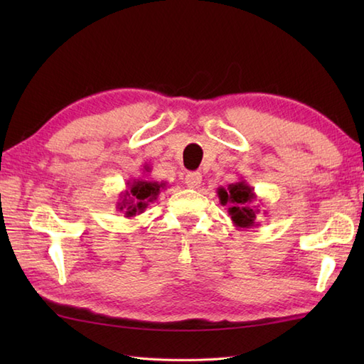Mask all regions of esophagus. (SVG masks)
Segmentation results:
<instances>
[{
	"mask_svg": "<svg viewBox=\"0 0 364 364\" xmlns=\"http://www.w3.org/2000/svg\"><path fill=\"white\" fill-rule=\"evenodd\" d=\"M184 183L189 189H198L200 184H202V175L198 172H189L186 176H184Z\"/></svg>",
	"mask_w": 364,
	"mask_h": 364,
	"instance_id": "esophagus-1",
	"label": "esophagus"
}]
</instances>
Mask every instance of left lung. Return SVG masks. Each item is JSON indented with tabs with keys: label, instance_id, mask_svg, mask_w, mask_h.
<instances>
[{
	"label": "left lung",
	"instance_id": "left-lung-1",
	"mask_svg": "<svg viewBox=\"0 0 364 364\" xmlns=\"http://www.w3.org/2000/svg\"><path fill=\"white\" fill-rule=\"evenodd\" d=\"M218 196L220 200V205L228 208L231 222H233V225L236 228L249 230L259 225V205H252L255 200H257V194H255V189L250 184H247L245 180L231 183L228 184L227 189L218 188Z\"/></svg>",
	"mask_w": 364,
	"mask_h": 364
}]
</instances>
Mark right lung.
Wrapping results in <instances>:
<instances>
[{
    "label": "right lung",
    "instance_id": "add662e5",
    "mask_svg": "<svg viewBox=\"0 0 364 364\" xmlns=\"http://www.w3.org/2000/svg\"><path fill=\"white\" fill-rule=\"evenodd\" d=\"M151 172L149 164L144 166V173ZM167 189V181H153L145 178H134L127 183V189L120 192L117 210L131 219L142 214L158 198L161 191Z\"/></svg>",
    "mask_w": 364,
    "mask_h": 364
}]
</instances>
